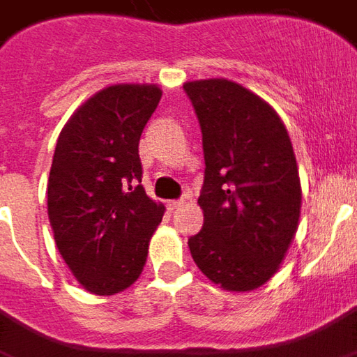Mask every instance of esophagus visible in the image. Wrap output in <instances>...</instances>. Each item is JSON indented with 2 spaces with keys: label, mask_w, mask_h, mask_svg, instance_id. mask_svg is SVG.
<instances>
[{
  "label": "esophagus",
  "mask_w": 357,
  "mask_h": 357,
  "mask_svg": "<svg viewBox=\"0 0 357 357\" xmlns=\"http://www.w3.org/2000/svg\"><path fill=\"white\" fill-rule=\"evenodd\" d=\"M183 204L184 200H169V202H167V208H169L171 211H174V210H178V208H183Z\"/></svg>",
  "instance_id": "obj_1"
}]
</instances>
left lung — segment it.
Instances as JSON below:
<instances>
[{
	"mask_svg": "<svg viewBox=\"0 0 357 357\" xmlns=\"http://www.w3.org/2000/svg\"><path fill=\"white\" fill-rule=\"evenodd\" d=\"M202 128L204 225L188 239L202 274L227 291H252L278 272L296 237L301 181L278 112L223 77L186 81Z\"/></svg>",
	"mask_w": 357,
	"mask_h": 357,
	"instance_id": "1",
	"label": "left lung"
}]
</instances>
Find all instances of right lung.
Here are the masks:
<instances>
[{"label":"right lung","instance_id":"1","mask_svg":"<svg viewBox=\"0 0 357 357\" xmlns=\"http://www.w3.org/2000/svg\"><path fill=\"white\" fill-rule=\"evenodd\" d=\"M161 95L153 83L105 87L71 114L56 144L48 220L63 262L95 296L136 282L163 220V204L137 184L139 137Z\"/></svg>","mask_w":357,"mask_h":357}]
</instances>
